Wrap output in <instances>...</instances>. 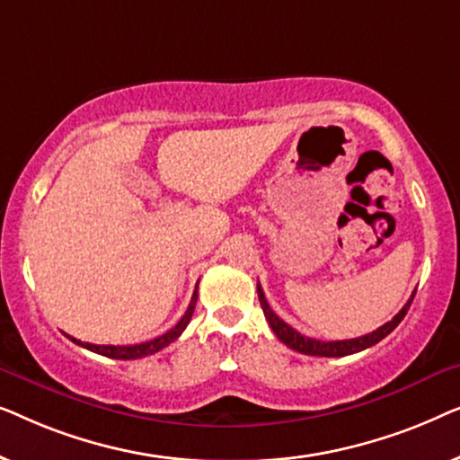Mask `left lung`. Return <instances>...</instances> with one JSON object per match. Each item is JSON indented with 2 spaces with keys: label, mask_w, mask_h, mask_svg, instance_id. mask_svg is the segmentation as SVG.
Listing matches in <instances>:
<instances>
[{
  "label": "left lung",
  "mask_w": 460,
  "mask_h": 460,
  "mask_svg": "<svg viewBox=\"0 0 460 460\" xmlns=\"http://www.w3.org/2000/svg\"><path fill=\"white\" fill-rule=\"evenodd\" d=\"M257 295H260V304H261V310H263V316H266L268 324L272 326L274 335L280 339L282 343L287 345V348H291L295 351H299V354H305V356H324V358H339V356H349V354H356V351H362L367 348H373L375 343H379L381 339H385L389 332H392L395 326H398L402 320H404L408 307H411L412 299H414V293L411 295V299L406 301V305L402 307V310L395 314V316L385 323L379 329L368 332V335H362V337H356V339H343V341H320V339H312V337H305L301 335L299 331H295L293 326H288L285 320H280L276 314L272 312V307L266 301V295H263V288L257 285Z\"/></svg>",
  "instance_id": "8db88e82"
}]
</instances>
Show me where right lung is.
<instances>
[{"label":"right lung","mask_w":460,"mask_h":460,"mask_svg":"<svg viewBox=\"0 0 460 460\" xmlns=\"http://www.w3.org/2000/svg\"><path fill=\"white\" fill-rule=\"evenodd\" d=\"M197 291H194L192 299H190V305H188V310L184 316H181V320L178 324L173 326V329H169L165 335L156 337V339H150V341H144V343H136V345H93V343H84L79 341V339H75L71 335H66L68 339H71L73 343L81 345V348L90 349V351H96V354L100 356H106V358H115V360H137V358H144V356H150V354H156V351H161L163 348H167L169 343L175 341L181 332H184V329L188 326V323H190L192 314H194V305H197Z\"/></svg>","instance_id":"right-lung-1"}]
</instances>
